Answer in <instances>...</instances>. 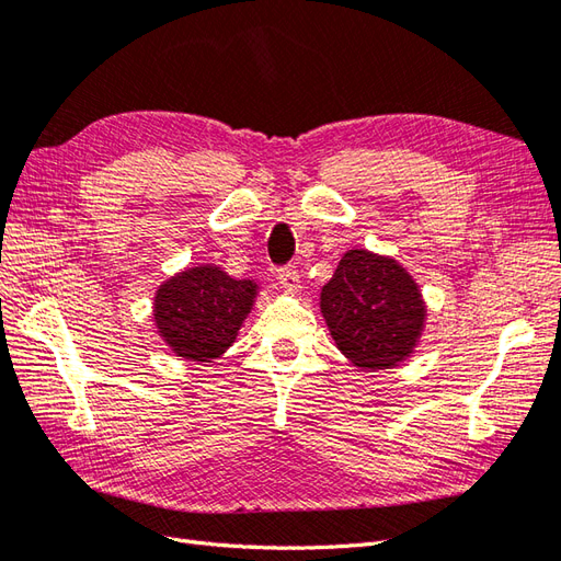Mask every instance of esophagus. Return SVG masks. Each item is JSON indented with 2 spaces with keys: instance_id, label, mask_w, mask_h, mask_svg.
Instances as JSON below:
<instances>
[{
  "instance_id": "1",
  "label": "esophagus",
  "mask_w": 561,
  "mask_h": 561,
  "mask_svg": "<svg viewBox=\"0 0 561 561\" xmlns=\"http://www.w3.org/2000/svg\"><path fill=\"white\" fill-rule=\"evenodd\" d=\"M278 283L285 287V293H290V295H297L301 290V280H299V274L295 271V266L278 268Z\"/></svg>"
}]
</instances>
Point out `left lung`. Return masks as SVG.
<instances>
[{
    "label": "left lung",
    "instance_id": "obj_1",
    "mask_svg": "<svg viewBox=\"0 0 561 561\" xmlns=\"http://www.w3.org/2000/svg\"><path fill=\"white\" fill-rule=\"evenodd\" d=\"M320 313L336 348L371 371L410 358L426 325V301L410 271L363 248L344 252L322 285Z\"/></svg>",
    "mask_w": 561,
    "mask_h": 561
}]
</instances>
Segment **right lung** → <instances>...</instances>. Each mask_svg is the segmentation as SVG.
Here are the masks:
<instances>
[{"instance_id": "add662e5", "label": "right lung", "mask_w": 561, "mask_h": 561, "mask_svg": "<svg viewBox=\"0 0 561 561\" xmlns=\"http://www.w3.org/2000/svg\"><path fill=\"white\" fill-rule=\"evenodd\" d=\"M257 293V283L236 280L215 264L184 268L154 295L157 332L180 358L213 363L236 342Z\"/></svg>"}]
</instances>
